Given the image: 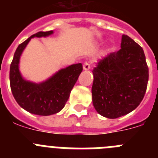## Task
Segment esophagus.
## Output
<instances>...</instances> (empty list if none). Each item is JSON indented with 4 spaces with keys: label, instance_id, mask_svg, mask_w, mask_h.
I'll use <instances>...</instances> for the list:
<instances>
[{
    "label": "esophagus",
    "instance_id": "esophagus-1",
    "mask_svg": "<svg viewBox=\"0 0 158 158\" xmlns=\"http://www.w3.org/2000/svg\"><path fill=\"white\" fill-rule=\"evenodd\" d=\"M83 69H85V70H89V69H90V64L87 62H85L83 65Z\"/></svg>",
    "mask_w": 158,
    "mask_h": 158
}]
</instances>
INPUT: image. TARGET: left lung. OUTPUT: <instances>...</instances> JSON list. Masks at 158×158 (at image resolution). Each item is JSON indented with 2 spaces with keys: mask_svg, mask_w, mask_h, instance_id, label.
Instances as JSON below:
<instances>
[{
  "mask_svg": "<svg viewBox=\"0 0 158 158\" xmlns=\"http://www.w3.org/2000/svg\"><path fill=\"white\" fill-rule=\"evenodd\" d=\"M93 103L109 118L131 112L140 104L147 88L149 69L143 49L123 35L121 49L100 59L93 70Z\"/></svg>",
  "mask_w": 158,
  "mask_h": 158,
  "instance_id": "1",
  "label": "left lung"
}]
</instances>
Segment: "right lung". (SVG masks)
<instances>
[{
  "label": "right lung",
  "mask_w": 158,
  "mask_h": 158,
  "mask_svg": "<svg viewBox=\"0 0 158 158\" xmlns=\"http://www.w3.org/2000/svg\"><path fill=\"white\" fill-rule=\"evenodd\" d=\"M53 33V31L37 32L19 44L10 65L9 80L14 98L22 108L35 115H51L59 112L65 107L71 90L83 69L81 63L73 64L41 83L23 79L19 72V63L27 43L32 38L47 37Z\"/></svg>",
  "instance_id": "right-lung-1"
}]
</instances>
